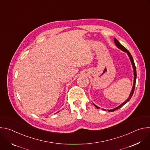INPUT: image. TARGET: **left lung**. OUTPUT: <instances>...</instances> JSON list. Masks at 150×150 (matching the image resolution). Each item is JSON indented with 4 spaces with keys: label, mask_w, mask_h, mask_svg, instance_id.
Instances as JSON below:
<instances>
[{
    "label": "left lung",
    "mask_w": 150,
    "mask_h": 150,
    "mask_svg": "<svg viewBox=\"0 0 150 150\" xmlns=\"http://www.w3.org/2000/svg\"><path fill=\"white\" fill-rule=\"evenodd\" d=\"M114 41H115V45H116V46L118 48V49H119L120 50H121L122 51H123V52H126V53H127V56H129V59H130V60H131V63H132V68H133V69H134V83H133V87H132V90H131V93H130V95H129V97H128L127 98V100L125 101H124L123 103H122L120 105H118L117 107H116V108H115V109H110V110H108V111L109 112H114V111H115L116 110H117V109H119V108H120L121 107H122L123 105H124L125 104H126L128 101H129V100H130V99L131 98V97H132V95H133V94H134V90H135V83H136V79H137V71H136V67H135V63H134V60H133V58H132V55L131 54V53H129V52L128 51L125 47H123L120 42L118 41V40H116V38H114ZM93 104L94 105V106L96 107V108H97V109H100V108L98 106H97V105H96L94 103H93ZM103 110H106L105 109H102Z\"/></svg>",
    "instance_id": "left-lung-1"
}]
</instances>
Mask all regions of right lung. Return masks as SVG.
Masks as SVG:
<instances>
[{"label": "right lung", "instance_id": "add662e5", "mask_svg": "<svg viewBox=\"0 0 150 150\" xmlns=\"http://www.w3.org/2000/svg\"><path fill=\"white\" fill-rule=\"evenodd\" d=\"M58 112H57V113H58Z\"/></svg>", "mask_w": 150, "mask_h": 150}]
</instances>
